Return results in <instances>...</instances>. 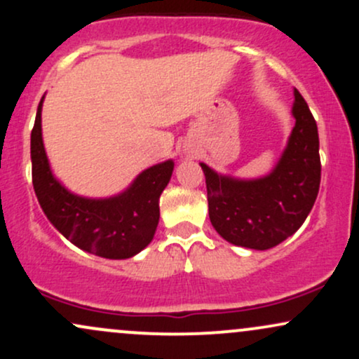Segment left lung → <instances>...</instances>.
I'll return each instance as SVG.
<instances>
[{
	"label": "left lung",
	"mask_w": 359,
	"mask_h": 359,
	"mask_svg": "<svg viewBox=\"0 0 359 359\" xmlns=\"http://www.w3.org/2000/svg\"><path fill=\"white\" fill-rule=\"evenodd\" d=\"M295 126L270 175L236 180L201 163L205 177L209 219L226 241L269 250L292 236L306 221L320 184L319 135L306 100L295 89Z\"/></svg>",
	"instance_id": "obj_1"
}]
</instances>
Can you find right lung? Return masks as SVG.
Instances as JSON below:
<instances>
[{
  "label": "right lung",
  "mask_w": 359,
  "mask_h": 359,
  "mask_svg": "<svg viewBox=\"0 0 359 359\" xmlns=\"http://www.w3.org/2000/svg\"><path fill=\"white\" fill-rule=\"evenodd\" d=\"M42 101L32 130V182L45 216L77 248L97 257L123 259L154 240L160 194L167 187L174 162L158 163L137 177L131 187L109 199L74 196L53 179L42 142Z\"/></svg>",
  "instance_id": "obj_1"
}]
</instances>
